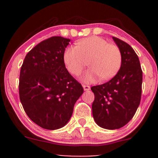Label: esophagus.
I'll return each instance as SVG.
<instances>
[{
    "mask_svg": "<svg viewBox=\"0 0 158 158\" xmlns=\"http://www.w3.org/2000/svg\"><path fill=\"white\" fill-rule=\"evenodd\" d=\"M82 86H83V89H84V90H85V91H89V89H90V86H89V85H83Z\"/></svg>",
    "mask_w": 158,
    "mask_h": 158,
    "instance_id": "34e87169",
    "label": "esophagus"
}]
</instances>
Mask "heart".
Here are the masks:
<instances>
[{
  "label": "heart",
  "instance_id": "1",
  "mask_svg": "<svg viewBox=\"0 0 158 158\" xmlns=\"http://www.w3.org/2000/svg\"><path fill=\"white\" fill-rule=\"evenodd\" d=\"M63 62L73 76L80 75L88 62L90 69L84 75L82 80L91 82L98 77L102 80L114 77L122 66V56L118 46L109 44L104 38L94 36L79 40L76 47L66 48L63 53Z\"/></svg>",
  "mask_w": 158,
  "mask_h": 158
}]
</instances>
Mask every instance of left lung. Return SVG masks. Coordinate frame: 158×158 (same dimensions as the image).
<instances>
[{
    "label": "left lung",
    "instance_id": "left-lung-1",
    "mask_svg": "<svg viewBox=\"0 0 158 158\" xmlns=\"http://www.w3.org/2000/svg\"><path fill=\"white\" fill-rule=\"evenodd\" d=\"M112 39L122 52L120 69L109 82L91 88L95 95L94 120L109 130L125 126L133 118L141 102L142 86V70L136 52L123 40Z\"/></svg>",
    "mask_w": 158,
    "mask_h": 158
}]
</instances>
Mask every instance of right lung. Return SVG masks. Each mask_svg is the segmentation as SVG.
I'll return each mask as SVG.
<instances>
[{"label": "right lung", "mask_w": 158, "mask_h": 158, "mask_svg": "<svg viewBox=\"0 0 158 158\" xmlns=\"http://www.w3.org/2000/svg\"><path fill=\"white\" fill-rule=\"evenodd\" d=\"M69 42L62 36L42 41L27 54L20 69V102L35 124L48 130L68 123L75 103L84 92L63 62Z\"/></svg>", "instance_id": "add662e5"}]
</instances>
